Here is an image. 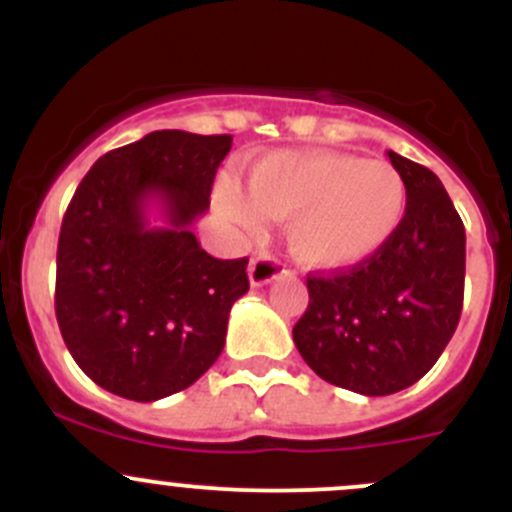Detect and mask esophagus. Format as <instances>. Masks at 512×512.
I'll list each match as a JSON object with an SVG mask.
<instances>
[{
  "mask_svg": "<svg viewBox=\"0 0 512 512\" xmlns=\"http://www.w3.org/2000/svg\"><path fill=\"white\" fill-rule=\"evenodd\" d=\"M285 272H287L285 265L277 260H272L267 252H257V255H252L250 267H247V275H250L252 287L270 285V282H275L277 277L285 275Z\"/></svg>",
  "mask_w": 512,
  "mask_h": 512,
  "instance_id": "1",
  "label": "esophagus"
}]
</instances>
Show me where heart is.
<instances>
[{"label":"heart","mask_w":512,"mask_h":512,"mask_svg":"<svg viewBox=\"0 0 512 512\" xmlns=\"http://www.w3.org/2000/svg\"><path fill=\"white\" fill-rule=\"evenodd\" d=\"M215 208L240 230H257L262 215L287 220L294 260L314 270H344L376 255L399 230L406 180L386 160L280 151L252 165L247 190L232 178L220 180Z\"/></svg>","instance_id":"1"}]
</instances>
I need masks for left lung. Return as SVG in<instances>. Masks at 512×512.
I'll return each mask as SVG.
<instances>
[{
	"instance_id": "left-lung-1",
	"label": "left lung",
	"mask_w": 512,
	"mask_h": 512,
	"mask_svg": "<svg viewBox=\"0 0 512 512\" xmlns=\"http://www.w3.org/2000/svg\"><path fill=\"white\" fill-rule=\"evenodd\" d=\"M406 180L399 230L369 260L309 275L292 329L309 369L364 396L416 384L451 342L463 309L466 227L433 170L389 151Z\"/></svg>"
}]
</instances>
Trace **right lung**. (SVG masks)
Segmentation results:
<instances>
[{
	"instance_id": "add662e5",
	"label": "right lung",
	"mask_w": 512,
	"mask_h": 512,
	"mask_svg": "<svg viewBox=\"0 0 512 512\" xmlns=\"http://www.w3.org/2000/svg\"><path fill=\"white\" fill-rule=\"evenodd\" d=\"M232 136L153 131L108 151L66 208L56 250V322L91 381L131 401L188 389L225 347L247 257L218 260L190 230ZM153 204L165 226H151Z\"/></svg>"
}]
</instances>
